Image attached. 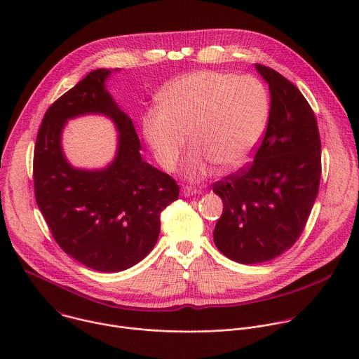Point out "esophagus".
<instances>
[{
  "label": "esophagus",
  "mask_w": 359,
  "mask_h": 359,
  "mask_svg": "<svg viewBox=\"0 0 359 359\" xmlns=\"http://www.w3.org/2000/svg\"><path fill=\"white\" fill-rule=\"evenodd\" d=\"M198 193V190L197 189H193V187H183L182 189V194L183 196H194V194H197Z\"/></svg>",
  "instance_id": "obj_1"
}]
</instances>
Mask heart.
<instances>
[{"mask_svg":"<svg viewBox=\"0 0 359 359\" xmlns=\"http://www.w3.org/2000/svg\"><path fill=\"white\" fill-rule=\"evenodd\" d=\"M161 104L143 112L142 135L158 163L172 170L189 133L193 149L183 165L189 179L206 176L213 165L222 170L243 166L270 116V96L260 79L213 69L173 79L161 92Z\"/></svg>","mask_w":359,"mask_h":359,"instance_id":"b5f03b06","label":"heart"}]
</instances>
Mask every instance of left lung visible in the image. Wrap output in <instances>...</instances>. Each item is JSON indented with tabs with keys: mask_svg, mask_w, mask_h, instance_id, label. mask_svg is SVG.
<instances>
[{
	"mask_svg": "<svg viewBox=\"0 0 359 359\" xmlns=\"http://www.w3.org/2000/svg\"><path fill=\"white\" fill-rule=\"evenodd\" d=\"M269 83L270 116L252 163L213 184L223 200L216 247L241 264L266 263L301 236L318 194L321 140L316 115L298 88L255 64Z\"/></svg>",
	"mask_w": 359,
	"mask_h": 359,
	"instance_id": "obj_1",
	"label": "left lung"
}]
</instances>
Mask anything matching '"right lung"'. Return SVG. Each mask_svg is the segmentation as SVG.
I'll return each mask as SVG.
<instances>
[{
	"label": "right lung",
	"instance_id": "1",
	"mask_svg": "<svg viewBox=\"0 0 359 359\" xmlns=\"http://www.w3.org/2000/svg\"><path fill=\"white\" fill-rule=\"evenodd\" d=\"M111 72H89L49 107L34 150L35 200L50 233L72 259L102 273L143 260L158 241L161 213L179 197L169 175L142 161L132 119L107 90ZM83 114H104L118 132L116 158L102 170L74 168L62 149L66 122Z\"/></svg>",
	"mask_w": 359,
	"mask_h": 359
}]
</instances>
